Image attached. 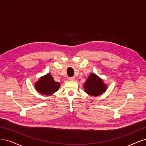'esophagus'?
<instances>
[{
  "mask_svg": "<svg viewBox=\"0 0 146 146\" xmlns=\"http://www.w3.org/2000/svg\"><path fill=\"white\" fill-rule=\"evenodd\" d=\"M68 80H75V78H74V76H73V77H70L69 79H68Z\"/></svg>",
  "mask_w": 146,
  "mask_h": 146,
  "instance_id": "esophagus-1",
  "label": "esophagus"
}]
</instances>
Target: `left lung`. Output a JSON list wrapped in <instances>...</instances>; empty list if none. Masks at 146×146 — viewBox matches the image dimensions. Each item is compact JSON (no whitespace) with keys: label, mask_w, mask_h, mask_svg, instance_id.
<instances>
[{"label":"left lung","mask_w":146,"mask_h":146,"mask_svg":"<svg viewBox=\"0 0 146 146\" xmlns=\"http://www.w3.org/2000/svg\"><path fill=\"white\" fill-rule=\"evenodd\" d=\"M85 92L91 96H99L106 91V85L96 74H91L84 84Z\"/></svg>","instance_id":"obj_1"}]
</instances>
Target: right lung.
<instances>
[{
	"mask_svg": "<svg viewBox=\"0 0 146 146\" xmlns=\"http://www.w3.org/2000/svg\"><path fill=\"white\" fill-rule=\"evenodd\" d=\"M60 87V84L56 82L51 75L48 73L40 79L35 84L36 90L39 93L48 96L57 91Z\"/></svg>",
	"mask_w": 146,
	"mask_h": 146,
	"instance_id": "right-lung-1",
	"label": "right lung"
}]
</instances>
